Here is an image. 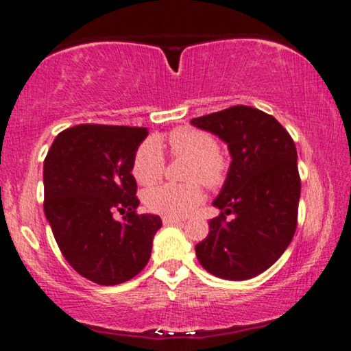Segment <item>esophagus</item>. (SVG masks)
Segmentation results:
<instances>
[{"instance_id":"34e87169","label":"esophagus","mask_w":351,"mask_h":351,"mask_svg":"<svg viewBox=\"0 0 351 351\" xmlns=\"http://www.w3.org/2000/svg\"><path fill=\"white\" fill-rule=\"evenodd\" d=\"M162 221H163L165 226H178V223L181 226V223H183V221H181V219L170 217V216H163Z\"/></svg>"}]
</instances>
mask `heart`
Returning a JSON list of instances; mask_svg holds the SVG:
<instances>
[{"instance_id":"heart-1","label":"heart","mask_w":351,"mask_h":351,"mask_svg":"<svg viewBox=\"0 0 351 351\" xmlns=\"http://www.w3.org/2000/svg\"><path fill=\"white\" fill-rule=\"evenodd\" d=\"M168 145L173 155L189 158L186 168L188 181H201L204 186L216 188L226 178V162L217 154V142L201 130L181 128L168 135ZM165 158L157 138H147L135 150L132 158V176L142 186L157 183L163 175ZM202 201L197 183L160 184L143 194V202L152 213L170 217H184Z\"/></svg>"}]
</instances>
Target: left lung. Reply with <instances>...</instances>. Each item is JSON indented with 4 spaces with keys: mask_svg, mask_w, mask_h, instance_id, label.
<instances>
[{
    "mask_svg": "<svg viewBox=\"0 0 351 351\" xmlns=\"http://www.w3.org/2000/svg\"><path fill=\"white\" fill-rule=\"evenodd\" d=\"M227 143L230 167L213 206L221 216L209 221V234L196 245L206 271L222 280L243 281L268 269L294 237L301 180L293 138L269 114L232 106L191 119ZM234 216L230 221L225 216Z\"/></svg>",
    "mask_w": 351,
    "mask_h": 351,
    "instance_id": "8db88e82",
    "label": "left lung"
}]
</instances>
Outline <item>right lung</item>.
<instances>
[{
    "label": "right lung",
    "instance_id": "1",
    "mask_svg": "<svg viewBox=\"0 0 351 351\" xmlns=\"http://www.w3.org/2000/svg\"><path fill=\"white\" fill-rule=\"evenodd\" d=\"M147 135L145 128L80 124L58 134L44 160V213L55 242L75 271L101 286L141 273L162 227L155 214L135 213L132 158Z\"/></svg>",
    "mask_w": 351,
    "mask_h": 351
}]
</instances>
